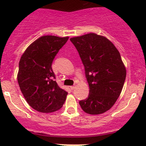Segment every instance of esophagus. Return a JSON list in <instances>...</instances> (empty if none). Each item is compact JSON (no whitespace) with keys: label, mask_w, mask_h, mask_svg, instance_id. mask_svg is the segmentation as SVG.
Wrapping results in <instances>:
<instances>
[{"label":"esophagus","mask_w":146,"mask_h":146,"mask_svg":"<svg viewBox=\"0 0 146 146\" xmlns=\"http://www.w3.org/2000/svg\"><path fill=\"white\" fill-rule=\"evenodd\" d=\"M74 88H75V86H71V87H70V89H71V90H72V91H73V90H74Z\"/></svg>","instance_id":"esophagus-1"}]
</instances>
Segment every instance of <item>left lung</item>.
Listing matches in <instances>:
<instances>
[{
  "mask_svg": "<svg viewBox=\"0 0 146 146\" xmlns=\"http://www.w3.org/2000/svg\"><path fill=\"white\" fill-rule=\"evenodd\" d=\"M85 67L89 85L87 99L79 102L81 108L91 115L108 111L121 94L126 71L121 55L110 40L96 33L71 38Z\"/></svg>",
  "mask_w": 146,
  "mask_h": 146,
  "instance_id": "8db88e82",
  "label": "left lung"
}]
</instances>
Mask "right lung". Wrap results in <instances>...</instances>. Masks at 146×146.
I'll use <instances>...</instances> for the list:
<instances>
[{"label": "right lung", "mask_w": 146, "mask_h": 146, "mask_svg": "<svg viewBox=\"0 0 146 146\" xmlns=\"http://www.w3.org/2000/svg\"><path fill=\"white\" fill-rule=\"evenodd\" d=\"M69 37L44 36L23 54L17 74L18 84L30 106L41 113L60 109L68 93L55 81L52 64Z\"/></svg>", "instance_id": "right-lung-1"}]
</instances>
